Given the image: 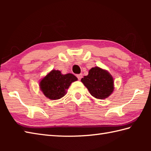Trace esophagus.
Instances as JSON below:
<instances>
[{"label": "esophagus", "instance_id": "34e87169", "mask_svg": "<svg viewBox=\"0 0 151 151\" xmlns=\"http://www.w3.org/2000/svg\"><path fill=\"white\" fill-rule=\"evenodd\" d=\"M76 77L78 78L79 81H81V78H82V74H78V75H76Z\"/></svg>", "mask_w": 151, "mask_h": 151}]
</instances>
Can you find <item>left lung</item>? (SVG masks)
I'll return each mask as SVG.
<instances>
[{
    "mask_svg": "<svg viewBox=\"0 0 151 151\" xmlns=\"http://www.w3.org/2000/svg\"><path fill=\"white\" fill-rule=\"evenodd\" d=\"M90 94L99 99L108 97L114 91V79L106 70L99 67H93L89 74L81 79Z\"/></svg>",
    "mask_w": 151,
    "mask_h": 151,
    "instance_id": "8db88e82",
    "label": "left lung"
}]
</instances>
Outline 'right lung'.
Returning a JSON list of instances; mask_svg holds the SVG:
<instances>
[{
  "label": "right lung",
  "instance_id": "add662e5",
  "mask_svg": "<svg viewBox=\"0 0 151 151\" xmlns=\"http://www.w3.org/2000/svg\"><path fill=\"white\" fill-rule=\"evenodd\" d=\"M77 80L73 74L62 75L60 70H52L41 80L40 88L45 97L56 100L63 97L70 84Z\"/></svg>",
  "mask_w": 151,
  "mask_h": 151
}]
</instances>
